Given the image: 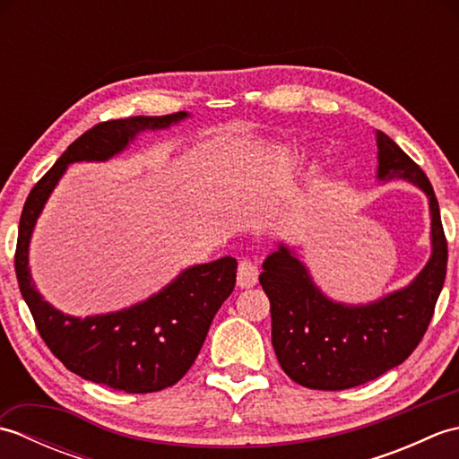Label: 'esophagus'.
I'll return each mask as SVG.
<instances>
[{"label":"esophagus","mask_w":459,"mask_h":459,"mask_svg":"<svg viewBox=\"0 0 459 459\" xmlns=\"http://www.w3.org/2000/svg\"><path fill=\"white\" fill-rule=\"evenodd\" d=\"M258 281V266L248 258H242L238 262V272H237V284L238 288H252L256 286Z\"/></svg>","instance_id":"1"}]
</instances>
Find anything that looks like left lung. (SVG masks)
Masks as SVG:
<instances>
[{
  "mask_svg": "<svg viewBox=\"0 0 459 459\" xmlns=\"http://www.w3.org/2000/svg\"><path fill=\"white\" fill-rule=\"evenodd\" d=\"M377 178L411 181L430 201L432 256L412 284L373 304L345 306L321 294L284 245L262 264L278 363L294 383L314 391H345L404 363L430 325L444 288L447 242L432 183L386 134L377 132Z\"/></svg>",
  "mask_w": 459,
  "mask_h": 459,
  "instance_id": "left-lung-1",
  "label": "left lung"
}]
</instances>
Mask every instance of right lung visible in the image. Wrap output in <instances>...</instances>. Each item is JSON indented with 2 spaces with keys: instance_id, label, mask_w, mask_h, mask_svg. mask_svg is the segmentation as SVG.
<instances>
[{
  "instance_id": "1",
  "label": "right lung",
  "mask_w": 459,
  "mask_h": 459,
  "mask_svg": "<svg viewBox=\"0 0 459 459\" xmlns=\"http://www.w3.org/2000/svg\"><path fill=\"white\" fill-rule=\"evenodd\" d=\"M187 112L108 120L76 138L29 193L19 221L15 274L39 335L61 363L92 383L132 394L158 393L187 373L207 337L211 321L237 284V260L224 256L187 268L160 294L116 314L71 317L35 290L29 274V240L48 195L68 163L106 161L135 134L161 130Z\"/></svg>"
}]
</instances>
